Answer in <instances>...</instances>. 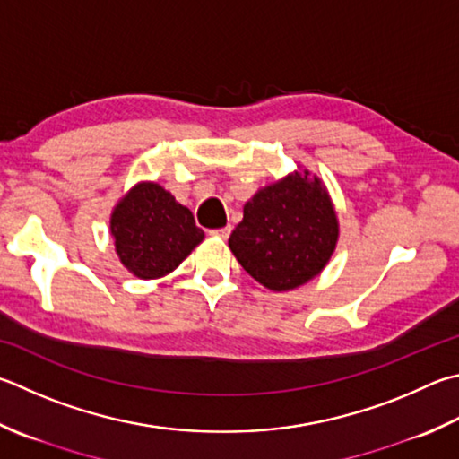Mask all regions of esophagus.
Returning <instances> with one entry per match:
<instances>
[{"mask_svg": "<svg viewBox=\"0 0 459 459\" xmlns=\"http://www.w3.org/2000/svg\"><path fill=\"white\" fill-rule=\"evenodd\" d=\"M230 227H222V229H216V230H212L211 235H214V237H219V238H222V240H227L229 237H230Z\"/></svg>", "mask_w": 459, "mask_h": 459, "instance_id": "34e87169", "label": "esophagus"}]
</instances>
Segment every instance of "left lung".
I'll return each mask as SVG.
<instances>
[{"instance_id": "left-lung-1", "label": "left lung", "mask_w": 459, "mask_h": 459, "mask_svg": "<svg viewBox=\"0 0 459 459\" xmlns=\"http://www.w3.org/2000/svg\"><path fill=\"white\" fill-rule=\"evenodd\" d=\"M337 240L339 219L327 186L309 170H295L256 190L229 247L256 282L285 293L321 274Z\"/></svg>"}]
</instances>
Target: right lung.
<instances>
[{"instance_id":"add662e5","label":"right lung","mask_w":459,"mask_h":459,"mask_svg":"<svg viewBox=\"0 0 459 459\" xmlns=\"http://www.w3.org/2000/svg\"><path fill=\"white\" fill-rule=\"evenodd\" d=\"M110 235L120 263L144 281L166 277L204 238L190 208L150 180L138 182L116 203Z\"/></svg>"}]
</instances>
